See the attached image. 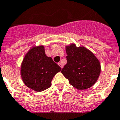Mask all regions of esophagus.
Returning a JSON list of instances; mask_svg holds the SVG:
<instances>
[{
    "label": "esophagus",
    "instance_id": "34e87169",
    "mask_svg": "<svg viewBox=\"0 0 120 120\" xmlns=\"http://www.w3.org/2000/svg\"><path fill=\"white\" fill-rule=\"evenodd\" d=\"M58 64H59V66L60 67H61V68H63V63H61V62H60V63H58Z\"/></svg>",
    "mask_w": 120,
    "mask_h": 120
}]
</instances>
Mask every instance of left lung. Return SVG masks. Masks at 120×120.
Wrapping results in <instances>:
<instances>
[{
  "mask_svg": "<svg viewBox=\"0 0 120 120\" xmlns=\"http://www.w3.org/2000/svg\"><path fill=\"white\" fill-rule=\"evenodd\" d=\"M67 64L61 73L69 84L78 90L91 87L98 80L101 66L91 51L84 47H76L72 44L66 47Z\"/></svg>",
  "mask_w": 120,
  "mask_h": 120,
  "instance_id": "1",
  "label": "left lung"
}]
</instances>
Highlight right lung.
<instances>
[{"label": "right lung", "mask_w": 120, "mask_h": 120, "mask_svg": "<svg viewBox=\"0 0 120 120\" xmlns=\"http://www.w3.org/2000/svg\"><path fill=\"white\" fill-rule=\"evenodd\" d=\"M61 68L51 57L45 55L43 45L32 47L26 54L21 65L20 74L28 88L42 91L51 86V81Z\"/></svg>", "instance_id": "obj_1"}]
</instances>
